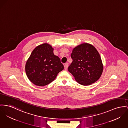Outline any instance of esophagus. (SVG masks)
Returning a JSON list of instances; mask_svg holds the SVG:
<instances>
[{"label":"esophagus","mask_w":128,"mask_h":128,"mask_svg":"<svg viewBox=\"0 0 128 128\" xmlns=\"http://www.w3.org/2000/svg\"><path fill=\"white\" fill-rule=\"evenodd\" d=\"M68 63H65V64H64V68H65V69L67 70L68 69Z\"/></svg>","instance_id":"esophagus-1"}]
</instances>
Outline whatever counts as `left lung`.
I'll list each match as a JSON object with an SVG mask.
<instances>
[{
	"mask_svg": "<svg viewBox=\"0 0 128 128\" xmlns=\"http://www.w3.org/2000/svg\"><path fill=\"white\" fill-rule=\"evenodd\" d=\"M70 56L72 62L68 70L79 84L89 85L100 78L103 66L98 52L92 45L81 44L73 49Z\"/></svg>",
	"mask_w": 128,
	"mask_h": 128,
	"instance_id": "1",
	"label": "left lung"
}]
</instances>
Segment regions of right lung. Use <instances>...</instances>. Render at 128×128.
Segmentation results:
<instances>
[{
  "label": "right lung",
  "mask_w": 128,
  "mask_h": 128,
  "mask_svg": "<svg viewBox=\"0 0 128 128\" xmlns=\"http://www.w3.org/2000/svg\"><path fill=\"white\" fill-rule=\"evenodd\" d=\"M54 49L44 43L34 50L28 59L25 70L27 76L34 84L44 86L49 84L64 69L59 58L53 52Z\"/></svg>",
  "instance_id": "1"
}]
</instances>
